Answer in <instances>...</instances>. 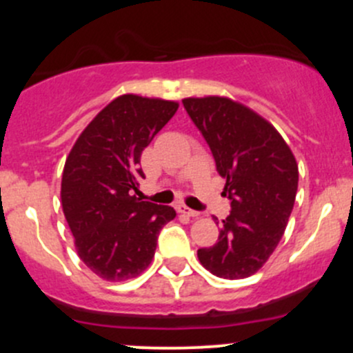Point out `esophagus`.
I'll return each instance as SVG.
<instances>
[{"label": "esophagus", "mask_w": 353, "mask_h": 353, "mask_svg": "<svg viewBox=\"0 0 353 353\" xmlns=\"http://www.w3.org/2000/svg\"><path fill=\"white\" fill-rule=\"evenodd\" d=\"M177 212L183 213V215H186V216H199V212L188 208L186 205H177Z\"/></svg>", "instance_id": "obj_1"}]
</instances>
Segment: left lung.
<instances>
[{"label":"left lung","mask_w":353,"mask_h":353,"mask_svg":"<svg viewBox=\"0 0 353 353\" xmlns=\"http://www.w3.org/2000/svg\"><path fill=\"white\" fill-rule=\"evenodd\" d=\"M183 104L225 177L232 206L219 241L198 249L199 263L220 279L254 275L285 232L299 184L295 157L276 128L241 102L208 95Z\"/></svg>","instance_id":"1"}]
</instances>
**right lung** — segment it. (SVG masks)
I'll return each mask as SVG.
<instances>
[{
  "label": "right lung",
  "mask_w": 353,
  "mask_h": 353,
  "mask_svg": "<svg viewBox=\"0 0 353 353\" xmlns=\"http://www.w3.org/2000/svg\"><path fill=\"white\" fill-rule=\"evenodd\" d=\"M176 101L124 94L74 141L61 179V205L78 256L97 276L123 282L152 263L172 206L141 201L145 147L176 114Z\"/></svg>",
  "instance_id": "1"
}]
</instances>
